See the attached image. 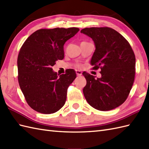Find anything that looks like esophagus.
Listing matches in <instances>:
<instances>
[{"label": "esophagus", "mask_w": 149, "mask_h": 149, "mask_svg": "<svg viewBox=\"0 0 149 149\" xmlns=\"http://www.w3.org/2000/svg\"><path fill=\"white\" fill-rule=\"evenodd\" d=\"M75 72H76V74L77 76H81V75H82V71L79 70H76Z\"/></svg>", "instance_id": "obj_1"}]
</instances>
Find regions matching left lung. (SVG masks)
Returning <instances> with one entry per match:
<instances>
[{
    "instance_id": "obj_1",
    "label": "left lung",
    "mask_w": 149,
    "mask_h": 149,
    "mask_svg": "<svg viewBox=\"0 0 149 149\" xmlns=\"http://www.w3.org/2000/svg\"><path fill=\"white\" fill-rule=\"evenodd\" d=\"M81 33L90 37L95 46L91 59L95 70L100 68L101 77L86 72L83 93L88 103L100 111L116 108L125 102L134 83L136 58L130 44L109 27L84 28Z\"/></svg>"
}]
</instances>
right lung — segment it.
Instances as JSON below:
<instances>
[{
    "label": "right lung",
    "instance_id": "1",
    "mask_svg": "<svg viewBox=\"0 0 149 149\" xmlns=\"http://www.w3.org/2000/svg\"><path fill=\"white\" fill-rule=\"evenodd\" d=\"M79 31L77 27L39 29L22 46L17 59L18 83L27 104L37 112L51 114L64 106L76 74L68 69L58 77L52 67L64 58V44Z\"/></svg>",
    "mask_w": 149,
    "mask_h": 149
}]
</instances>
